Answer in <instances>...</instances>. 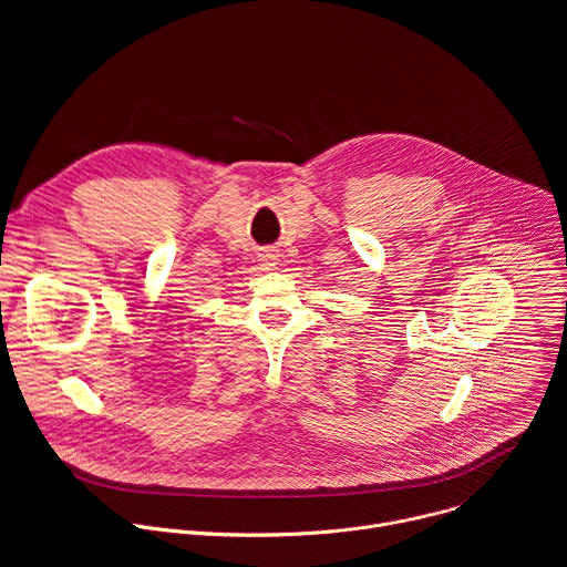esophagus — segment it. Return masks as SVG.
<instances>
[{"instance_id": "34e87169", "label": "esophagus", "mask_w": 567, "mask_h": 567, "mask_svg": "<svg viewBox=\"0 0 567 567\" xmlns=\"http://www.w3.org/2000/svg\"><path fill=\"white\" fill-rule=\"evenodd\" d=\"M262 262H265V267H267V269H271V267H276V265H278V256L267 251V254H262Z\"/></svg>"}]
</instances>
